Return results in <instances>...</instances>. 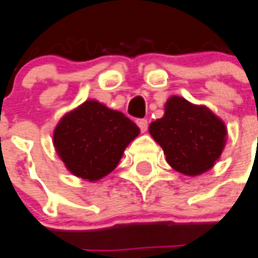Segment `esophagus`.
<instances>
[{
  "label": "esophagus",
  "mask_w": 258,
  "mask_h": 258,
  "mask_svg": "<svg viewBox=\"0 0 258 258\" xmlns=\"http://www.w3.org/2000/svg\"><path fill=\"white\" fill-rule=\"evenodd\" d=\"M138 125H139V128H141L142 133H146L147 131V127H149V123H147V120L146 119H139V120H137Z\"/></svg>",
  "instance_id": "esophagus-1"
}]
</instances>
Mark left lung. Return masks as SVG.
<instances>
[{
	"mask_svg": "<svg viewBox=\"0 0 258 258\" xmlns=\"http://www.w3.org/2000/svg\"><path fill=\"white\" fill-rule=\"evenodd\" d=\"M149 131L163 149L167 163L188 176L201 175L216 165L228 135L224 121L208 107L180 96L169 97L165 115L153 121Z\"/></svg>",
	"mask_w": 258,
	"mask_h": 258,
	"instance_id": "obj_1",
	"label": "left lung"
}]
</instances>
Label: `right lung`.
I'll use <instances>...</instances> for the list:
<instances>
[{
  "label": "right lung",
  "mask_w": 258,
  "mask_h": 258,
  "mask_svg": "<svg viewBox=\"0 0 258 258\" xmlns=\"http://www.w3.org/2000/svg\"><path fill=\"white\" fill-rule=\"evenodd\" d=\"M139 133L124 113L91 99L60 119L53 131V146L71 174L95 182L116 167Z\"/></svg>",
  "instance_id": "1"
}]
</instances>
